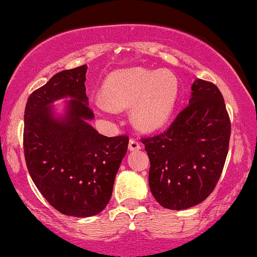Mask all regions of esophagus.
<instances>
[{"label":"esophagus","instance_id":"obj_1","mask_svg":"<svg viewBox=\"0 0 257 257\" xmlns=\"http://www.w3.org/2000/svg\"><path fill=\"white\" fill-rule=\"evenodd\" d=\"M142 149V145L137 142L136 139H130V143H128V150L131 151V152H135V151H139Z\"/></svg>","mask_w":257,"mask_h":257}]
</instances>
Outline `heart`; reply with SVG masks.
Returning a JSON list of instances; mask_svg holds the SVG:
<instances>
[{"label": "heart", "instance_id": "heart-1", "mask_svg": "<svg viewBox=\"0 0 257 257\" xmlns=\"http://www.w3.org/2000/svg\"><path fill=\"white\" fill-rule=\"evenodd\" d=\"M180 84L170 70L122 69L105 79L103 96L94 105L99 111L132 107V120L144 131H156L170 120L177 106Z\"/></svg>", "mask_w": 257, "mask_h": 257}]
</instances>
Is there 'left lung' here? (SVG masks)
Instances as JSON below:
<instances>
[{
  "label": "left lung",
  "mask_w": 257,
  "mask_h": 257,
  "mask_svg": "<svg viewBox=\"0 0 257 257\" xmlns=\"http://www.w3.org/2000/svg\"><path fill=\"white\" fill-rule=\"evenodd\" d=\"M230 120L216 85L192 84L188 105L166 132L144 138L149 184L158 203L181 210L202 202L219 181L228 153Z\"/></svg>",
  "instance_id": "obj_1"
}]
</instances>
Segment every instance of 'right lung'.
I'll list each match as a JSON object with an SVG mask.
<instances>
[{
	"label": "right lung",
	"mask_w": 257,
	"mask_h": 257,
	"mask_svg": "<svg viewBox=\"0 0 257 257\" xmlns=\"http://www.w3.org/2000/svg\"><path fill=\"white\" fill-rule=\"evenodd\" d=\"M86 65L64 70L34 91L24 111L23 145L28 171L38 191L58 212L87 217L110 201L128 137H105L89 124ZM65 113L52 104L67 99Z\"/></svg>",
	"instance_id": "right-lung-1"
}]
</instances>
